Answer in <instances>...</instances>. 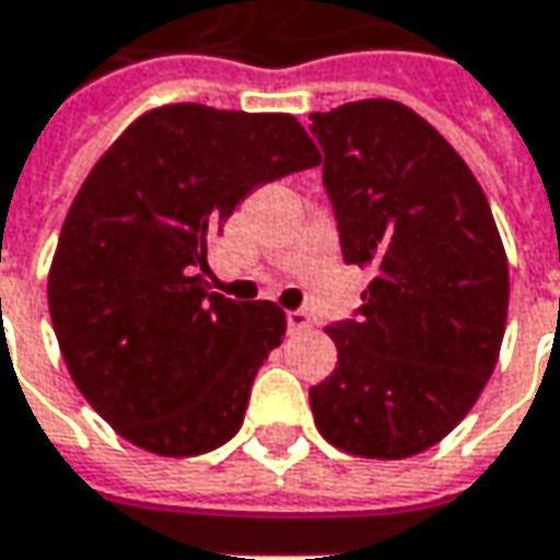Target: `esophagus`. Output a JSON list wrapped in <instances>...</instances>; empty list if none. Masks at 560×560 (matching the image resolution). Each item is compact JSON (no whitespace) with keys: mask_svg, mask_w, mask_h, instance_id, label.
<instances>
[{"mask_svg":"<svg viewBox=\"0 0 560 560\" xmlns=\"http://www.w3.org/2000/svg\"><path fill=\"white\" fill-rule=\"evenodd\" d=\"M287 327H290V334H302L312 327V317L305 312H287Z\"/></svg>","mask_w":560,"mask_h":560,"instance_id":"obj_1","label":"esophagus"}]
</instances>
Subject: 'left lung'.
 <instances>
[{"label": "left lung", "mask_w": 560, "mask_h": 560, "mask_svg": "<svg viewBox=\"0 0 560 560\" xmlns=\"http://www.w3.org/2000/svg\"><path fill=\"white\" fill-rule=\"evenodd\" d=\"M346 265L371 268L355 320L330 324L336 371L312 386L320 436L398 462L448 436L495 371L508 258L483 186L408 105L314 112Z\"/></svg>", "instance_id": "1"}]
</instances>
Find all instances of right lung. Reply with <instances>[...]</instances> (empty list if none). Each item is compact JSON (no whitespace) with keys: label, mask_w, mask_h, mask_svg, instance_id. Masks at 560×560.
I'll list each match as a JSON object with an SVG mask.
<instances>
[{"label":"right lung","mask_w":560,"mask_h":560,"mask_svg":"<svg viewBox=\"0 0 560 560\" xmlns=\"http://www.w3.org/2000/svg\"><path fill=\"white\" fill-rule=\"evenodd\" d=\"M314 164L292 115L177 102L90 171L55 246L49 314L74 386L118 436L164 458L236 436L287 314L208 290L211 240L255 186Z\"/></svg>","instance_id":"obj_1"}]
</instances>
